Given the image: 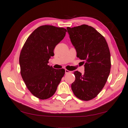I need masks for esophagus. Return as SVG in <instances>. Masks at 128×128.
Segmentation results:
<instances>
[{"label": "esophagus", "instance_id": "obj_1", "mask_svg": "<svg viewBox=\"0 0 128 128\" xmlns=\"http://www.w3.org/2000/svg\"><path fill=\"white\" fill-rule=\"evenodd\" d=\"M65 74H68V73H71V71H68V70H65Z\"/></svg>", "mask_w": 128, "mask_h": 128}]
</instances>
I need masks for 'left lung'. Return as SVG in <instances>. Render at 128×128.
I'll list each match as a JSON object with an SVG mask.
<instances>
[{
    "label": "left lung",
    "mask_w": 128,
    "mask_h": 128,
    "mask_svg": "<svg viewBox=\"0 0 128 128\" xmlns=\"http://www.w3.org/2000/svg\"><path fill=\"white\" fill-rule=\"evenodd\" d=\"M77 56L84 64L85 72H74L76 79L71 84L74 94L83 100L95 98L104 88L110 72V53L103 36L94 28L82 25L67 28Z\"/></svg>",
    "instance_id": "8db88e82"
}]
</instances>
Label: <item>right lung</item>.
<instances>
[{
    "instance_id": "right-lung-1",
    "label": "right lung",
    "mask_w": 128,
    "mask_h": 128,
    "mask_svg": "<svg viewBox=\"0 0 128 128\" xmlns=\"http://www.w3.org/2000/svg\"><path fill=\"white\" fill-rule=\"evenodd\" d=\"M66 31L63 28L40 26L29 36L21 50V76L28 90L40 100L54 95L65 74L63 68L55 69L48 63Z\"/></svg>"
}]
</instances>
